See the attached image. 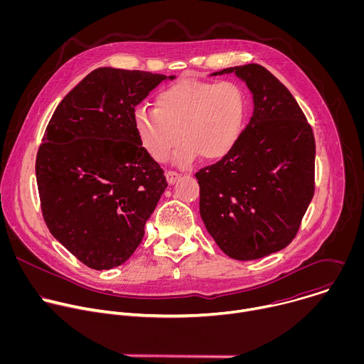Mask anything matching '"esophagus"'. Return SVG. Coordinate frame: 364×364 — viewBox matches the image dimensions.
<instances>
[{
    "label": "esophagus",
    "mask_w": 364,
    "mask_h": 364,
    "mask_svg": "<svg viewBox=\"0 0 364 364\" xmlns=\"http://www.w3.org/2000/svg\"><path fill=\"white\" fill-rule=\"evenodd\" d=\"M166 177H167V181L170 183V184H174L178 178H180V174L177 173V171H173V170H168L167 173H166Z\"/></svg>",
    "instance_id": "obj_1"
}]
</instances>
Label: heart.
I'll return each mask as SVG.
<instances>
[{"label": "heart", "mask_w": 364, "mask_h": 364, "mask_svg": "<svg viewBox=\"0 0 364 364\" xmlns=\"http://www.w3.org/2000/svg\"><path fill=\"white\" fill-rule=\"evenodd\" d=\"M245 90L232 80L183 79L155 96V109L138 108L134 125L142 148L155 161H166L171 151L176 163L187 166L198 155L219 160L237 142L246 117Z\"/></svg>", "instance_id": "heart-1"}]
</instances>
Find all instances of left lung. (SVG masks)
Returning a JSON list of instances; mask_svg holds the SVG:
<instances>
[{
    "mask_svg": "<svg viewBox=\"0 0 364 364\" xmlns=\"http://www.w3.org/2000/svg\"><path fill=\"white\" fill-rule=\"evenodd\" d=\"M235 72L253 95V112L235 146L196 173L200 216L219 247L253 261L287 247L314 197L316 139L298 102L264 66Z\"/></svg>",
    "mask_w": 364,
    "mask_h": 364,
    "instance_id": "left-lung-1",
    "label": "left lung"
}]
</instances>
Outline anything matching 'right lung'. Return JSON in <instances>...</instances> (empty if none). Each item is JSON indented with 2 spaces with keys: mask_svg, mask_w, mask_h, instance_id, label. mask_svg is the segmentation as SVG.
<instances>
[{
  "mask_svg": "<svg viewBox=\"0 0 364 364\" xmlns=\"http://www.w3.org/2000/svg\"><path fill=\"white\" fill-rule=\"evenodd\" d=\"M166 79L99 68L65 96L44 131L36 159L43 219L92 269L128 261L168 186L134 125L135 107Z\"/></svg>",
  "mask_w": 364,
  "mask_h": 364,
  "instance_id": "right-lung-1",
  "label": "right lung"
}]
</instances>
